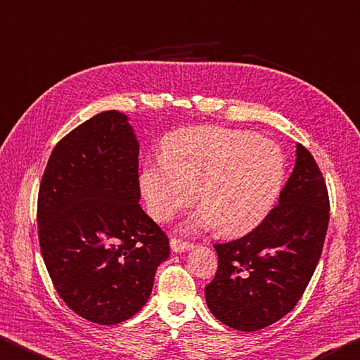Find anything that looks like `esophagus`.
Returning <instances> with one entry per match:
<instances>
[{"label": "esophagus", "mask_w": 360, "mask_h": 360, "mask_svg": "<svg viewBox=\"0 0 360 360\" xmlns=\"http://www.w3.org/2000/svg\"><path fill=\"white\" fill-rule=\"evenodd\" d=\"M170 248H172L175 253H181V251H186V250L193 248V243L186 242V240H181V238L172 237V238H170Z\"/></svg>", "instance_id": "1"}]
</instances>
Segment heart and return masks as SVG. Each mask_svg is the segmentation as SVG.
I'll return each mask as SVG.
<instances>
[{
    "mask_svg": "<svg viewBox=\"0 0 360 360\" xmlns=\"http://www.w3.org/2000/svg\"><path fill=\"white\" fill-rule=\"evenodd\" d=\"M281 148L250 131L196 126L172 132L162 143V160L141 175L148 213L167 221L193 204L199 190L204 205L188 226L242 236L259 226L274 209L285 184Z\"/></svg>",
    "mask_w": 360,
    "mask_h": 360,
    "instance_id": "obj_1",
    "label": "heart"
}]
</instances>
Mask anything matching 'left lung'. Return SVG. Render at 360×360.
<instances>
[{
	"mask_svg": "<svg viewBox=\"0 0 360 360\" xmlns=\"http://www.w3.org/2000/svg\"><path fill=\"white\" fill-rule=\"evenodd\" d=\"M329 193L310 151L297 160L266 219L237 240L213 245L218 270L205 286L213 316L242 332L276 323L310 283L329 226Z\"/></svg>",
	"mask_w": 360,
	"mask_h": 360,
	"instance_id": "left-lung-1",
	"label": "left lung"
}]
</instances>
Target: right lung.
Returning a JSON list of instances; mask_svg holds the SVG:
<instances>
[{
	"label": "right lung",
	"instance_id": "obj_1",
	"mask_svg": "<svg viewBox=\"0 0 360 360\" xmlns=\"http://www.w3.org/2000/svg\"><path fill=\"white\" fill-rule=\"evenodd\" d=\"M139 143L128 118L101 112L55 145L37 194V234L65 304L110 326L148 300L169 238L139 205Z\"/></svg>",
	"mask_w": 360,
	"mask_h": 360
}]
</instances>
